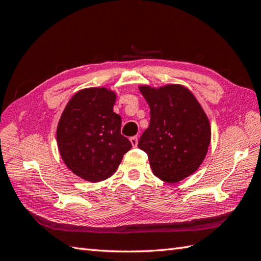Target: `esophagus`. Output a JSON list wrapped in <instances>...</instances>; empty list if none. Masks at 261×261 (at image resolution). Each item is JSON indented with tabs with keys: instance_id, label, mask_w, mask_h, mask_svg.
I'll return each instance as SVG.
<instances>
[{
	"instance_id": "obj_1",
	"label": "esophagus",
	"mask_w": 261,
	"mask_h": 261,
	"mask_svg": "<svg viewBox=\"0 0 261 261\" xmlns=\"http://www.w3.org/2000/svg\"><path fill=\"white\" fill-rule=\"evenodd\" d=\"M130 141H131L132 146H134V147L138 146V137H131L130 138Z\"/></svg>"
}]
</instances>
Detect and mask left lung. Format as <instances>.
<instances>
[{"label": "left lung", "mask_w": 261, "mask_h": 261, "mask_svg": "<svg viewBox=\"0 0 261 261\" xmlns=\"http://www.w3.org/2000/svg\"><path fill=\"white\" fill-rule=\"evenodd\" d=\"M150 108V123L138 147L148 154L154 176L177 182L196 171L211 141L206 114L195 96L180 85L158 90L141 86Z\"/></svg>", "instance_id": "left-lung-1"}]
</instances>
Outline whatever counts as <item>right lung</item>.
<instances>
[{
    "instance_id": "obj_1",
    "label": "right lung",
    "mask_w": 261,
    "mask_h": 261,
    "mask_svg": "<svg viewBox=\"0 0 261 261\" xmlns=\"http://www.w3.org/2000/svg\"><path fill=\"white\" fill-rule=\"evenodd\" d=\"M115 94L104 87L77 92L57 127L60 156L81 178L96 182L112 176L132 145L121 135V116L113 112Z\"/></svg>"
}]
</instances>
